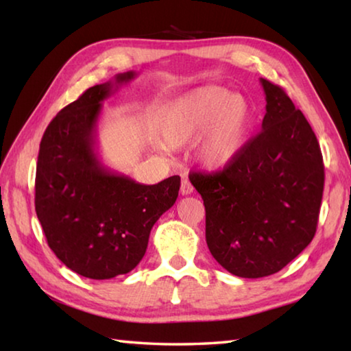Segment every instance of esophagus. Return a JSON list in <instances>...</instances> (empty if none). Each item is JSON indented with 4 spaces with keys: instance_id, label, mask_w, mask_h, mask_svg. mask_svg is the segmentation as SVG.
Returning <instances> with one entry per match:
<instances>
[{
    "instance_id": "esophagus-1",
    "label": "esophagus",
    "mask_w": 351,
    "mask_h": 351,
    "mask_svg": "<svg viewBox=\"0 0 351 351\" xmlns=\"http://www.w3.org/2000/svg\"><path fill=\"white\" fill-rule=\"evenodd\" d=\"M193 192V186L192 184H190V181L189 180H182V182H181V193L182 195H190Z\"/></svg>"
}]
</instances>
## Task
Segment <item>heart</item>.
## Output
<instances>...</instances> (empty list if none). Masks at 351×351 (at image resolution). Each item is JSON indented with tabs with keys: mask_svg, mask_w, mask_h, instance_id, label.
<instances>
[{
	"mask_svg": "<svg viewBox=\"0 0 351 351\" xmlns=\"http://www.w3.org/2000/svg\"><path fill=\"white\" fill-rule=\"evenodd\" d=\"M251 123L252 108L245 97L221 86H204L170 105L162 119V134L171 147L203 139L201 162L219 169L239 154Z\"/></svg>",
	"mask_w": 351,
	"mask_h": 351,
	"instance_id": "heart-1",
	"label": "heart"
}]
</instances>
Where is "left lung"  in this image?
<instances>
[{"label":"left lung","instance_id":"1","mask_svg":"<svg viewBox=\"0 0 351 351\" xmlns=\"http://www.w3.org/2000/svg\"><path fill=\"white\" fill-rule=\"evenodd\" d=\"M261 132L215 173H192L206 207V241L219 265L245 278L285 268L316 234L324 161L316 134L280 86L260 79Z\"/></svg>","mask_w":351,"mask_h":351}]
</instances>
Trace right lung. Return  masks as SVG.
<instances>
[{
	"label": "right lung",
	"instance_id": "obj_1",
	"mask_svg": "<svg viewBox=\"0 0 351 351\" xmlns=\"http://www.w3.org/2000/svg\"><path fill=\"white\" fill-rule=\"evenodd\" d=\"M136 73L91 86L52 119L40 142L35 212L47 245L94 280L127 274L144 257L153 224L175 204L181 178L153 186L105 167L97 156L102 102Z\"/></svg>",
	"mask_w": 351,
	"mask_h": 351
}]
</instances>
